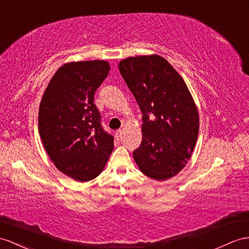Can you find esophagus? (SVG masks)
Here are the masks:
<instances>
[{
    "mask_svg": "<svg viewBox=\"0 0 249 249\" xmlns=\"http://www.w3.org/2000/svg\"><path fill=\"white\" fill-rule=\"evenodd\" d=\"M114 137H116L117 140H120L121 138H122V130H117L116 131V135H114Z\"/></svg>",
    "mask_w": 249,
    "mask_h": 249,
    "instance_id": "1",
    "label": "esophagus"
}]
</instances>
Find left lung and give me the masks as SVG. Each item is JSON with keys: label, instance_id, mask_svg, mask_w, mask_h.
Returning <instances> with one entry per match:
<instances>
[{"label": "left lung", "instance_id": "8db88e82", "mask_svg": "<svg viewBox=\"0 0 249 249\" xmlns=\"http://www.w3.org/2000/svg\"><path fill=\"white\" fill-rule=\"evenodd\" d=\"M119 70L143 113L140 170L165 181L185 167L199 135V112L182 76L161 55L129 56Z\"/></svg>", "mask_w": 249, "mask_h": 249}]
</instances>
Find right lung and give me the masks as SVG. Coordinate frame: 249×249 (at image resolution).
I'll return each instance as SVG.
<instances>
[{
    "mask_svg": "<svg viewBox=\"0 0 249 249\" xmlns=\"http://www.w3.org/2000/svg\"><path fill=\"white\" fill-rule=\"evenodd\" d=\"M101 60L64 64L50 80L39 109V133L62 174L88 182L103 171L113 150V137L101 126L94 92L109 72Z\"/></svg>",
    "mask_w": 249,
    "mask_h": 249,
    "instance_id": "right-lung-1",
    "label": "right lung"
}]
</instances>
